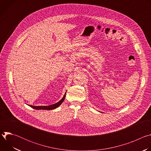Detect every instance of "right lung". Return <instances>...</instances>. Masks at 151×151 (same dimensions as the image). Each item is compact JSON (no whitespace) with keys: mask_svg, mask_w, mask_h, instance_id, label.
<instances>
[{"mask_svg":"<svg viewBox=\"0 0 151 151\" xmlns=\"http://www.w3.org/2000/svg\"><path fill=\"white\" fill-rule=\"evenodd\" d=\"M66 94V92L65 93V94H64L63 98L59 101L51 105H49V106H32V105H29V104L28 105L30 107H32V108L36 110H52V109H56L57 107H59L61 104V103L64 101V99H65Z\"/></svg>","mask_w":151,"mask_h":151,"instance_id":"right-lung-1","label":"right lung"}]
</instances>
